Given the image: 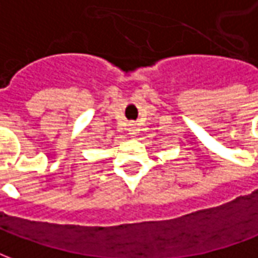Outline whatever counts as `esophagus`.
<instances>
[{
    "label": "esophagus",
    "instance_id": "obj_1",
    "mask_svg": "<svg viewBox=\"0 0 258 258\" xmlns=\"http://www.w3.org/2000/svg\"><path fill=\"white\" fill-rule=\"evenodd\" d=\"M128 131H130V134H131V135H135V134H137V127H134V124H131V125H130Z\"/></svg>",
    "mask_w": 258,
    "mask_h": 258
}]
</instances>
